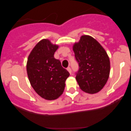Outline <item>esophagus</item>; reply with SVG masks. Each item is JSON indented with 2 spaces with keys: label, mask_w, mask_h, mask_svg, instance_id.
I'll return each mask as SVG.
<instances>
[{
  "label": "esophagus",
  "mask_w": 131,
  "mask_h": 131,
  "mask_svg": "<svg viewBox=\"0 0 131 131\" xmlns=\"http://www.w3.org/2000/svg\"><path fill=\"white\" fill-rule=\"evenodd\" d=\"M67 70H68V71L70 73V74H71V69L70 67H68L67 68Z\"/></svg>",
  "instance_id": "1"
}]
</instances>
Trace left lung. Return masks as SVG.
<instances>
[{
  "mask_svg": "<svg viewBox=\"0 0 131 131\" xmlns=\"http://www.w3.org/2000/svg\"><path fill=\"white\" fill-rule=\"evenodd\" d=\"M79 70L76 76L79 88L89 94H96L106 84L110 72V61L104 48L97 40L83 35L73 46Z\"/></svg>",
  "mask_w": 131,
  "mask_h": 131,
  "instance_id": "8db88e82",
  "label": "left lung"
}]
</instances>
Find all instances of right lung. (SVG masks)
Wrapping results in <instances>:
<instances>
[{
  "label": "right lung",
  "instance_id": "right-lung-1",
  "mask_svg": "<svg viewBox=\"0 0 131 131\" xmlns=\"http://www.w3.org/2000/svg\"><path fill=\"white\" fill-rule=\"evenodd\" d=\"M58 48V45L43 39L33 48L27 61V74L31 86L47 100H55L63 94L65 81L70 76L60 60L54 58Z\"/></svg>",
  "mask_w": 131,
  "mask_h": 131
}]
</instances>
